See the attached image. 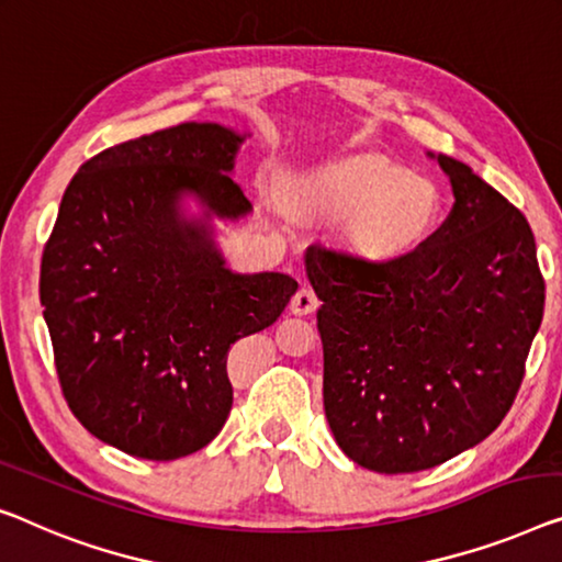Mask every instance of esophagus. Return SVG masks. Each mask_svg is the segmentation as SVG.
<instances>
[{
  "mask_svg": "<svg viewBox=\"0 0 562 562\" xmlns=\"http://www.w3.org/2000/svg\"><path fill=\"white\" fill-rule=\"evenodd\" d=\"M317 305H321V300H317L315 290L307 288V284H303V288L295 292V297H292L290 310L295 315H310V313H315Z\"/></svg>",
  "mask_w": 562,
  "mask_h": 562,
  "instance_id": "1",
  "label": "esophagus"
}]
</instances>
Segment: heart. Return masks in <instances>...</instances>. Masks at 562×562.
<instances>
[{"label":"heart","instance_id":"heart-1","mask_svg":"<svg viewBox=\"0 0 562 562\" xmlns=\"http://www.w3.org/2000/svg\"><path fill=\"white\" fill-rule=\"evenodd\" d=\"M317 204L350 220V241L371 257H396L431 227L439 209L429 179L381 156H353L317 173Z\"/></svg>","mask_w":562,"mask_h":562}]
</instances>
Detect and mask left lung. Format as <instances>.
Returning <instances> with one entry per match:
<instances>
[{
    "label": "left lung",
    "mask_w": 562,
    "mask_h": 562,
    "mask_svg": "<svg viewBox=\"0 0 562 562\" xmlns=\"http://www.w3.org/2000/svg\"><path fill=\"white\" fill-rule=\"evenodd\" d=\"M454 206L414 252L366 262L310 245L323 404L346 457L371 472L443 464L497 429L542 323L546 280L520 209L467 164L434 156Z\"/></svg>",
    "instance_id": "left-lung-1"
}]
</instances>
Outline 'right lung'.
Masks as SVG:
<instances>
[{"label": "right lung", "instance_id": "1", "mask_svg": "<svg viewBox=\"0 0 562 562\" xmlns=\"http://www.w3.org/2000/svg\"><path fill=\"white\" fill-rule=\"evenodd\" d=\"M245 138L181 123L105 148L72 176L42 252L40 303L67 406L131 457L204 449L232 412L229 348L278 321L297 290L284 272L229 270L216 247L214 220L252 212L232 179Z\"/></svg>", "mask_w": 562, "mask_h": 562}]
</instances>
